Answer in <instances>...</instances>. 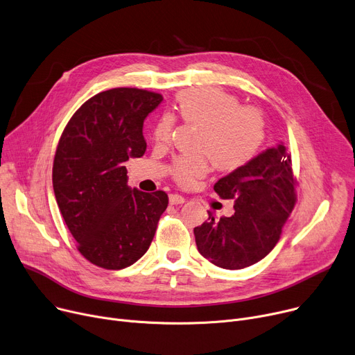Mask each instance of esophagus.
I'll return each instance as SVG.
<instances>
[{
	"label": "esophagus",
	"mask_w": 355,
	"mask_h": 355,
	"mask_svg": "<svg viewBox=\"0 0 355 355\" xmlns=\"http://www.w3.org/2000/svg\"><path fill=\"white\" fill-rule=\"evenodd\" d=\"M170 202L171 204H182V202H185V198L180 194H171L170 196Z\"/></svg>",
	"instance_id": "1"
}]
</instances>
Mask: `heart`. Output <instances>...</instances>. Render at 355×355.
<instances>
[{
  "mask_svg": "<svg viewBox=\"0 0 355 355\" xmlns=\"http://www.w3.org/2000/svg\"><path fill=\"white\" fill-rule=\"evenodd\" d=\"M175 112L181 120L198 128L196 151L205 154L221 171H237L255 158L266 138L264 116L255 107H241L237 97L217 88H190L178 94ZM174 118L162 115L153 130L157 146H167ZM209 168L205 155L177 157L171 175L182 185L202 178Z\"/></svg>",
  "mask_w": 355,
  "mask_h": 355,
  "instance_id": "1",
  "label": "heart"
}]
</instances>
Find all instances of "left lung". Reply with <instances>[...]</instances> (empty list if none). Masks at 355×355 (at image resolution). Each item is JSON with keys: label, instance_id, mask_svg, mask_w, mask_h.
I'll return each instance as SVG.
<instances>
[{"label": "left lung", "instance_id": "left-lung-1", "mask_svg": "<svg viewBox=\"0 0 355 355\" xmlns=\"http://www.w3.org/2000/svg\"><path fill=\"white\" fill-rule=\"evenodd\" d=\"M291 165L281 143L216 182L223 200L235 201L234 214L216 220L208 211V221L194 228L204 258L225 270H241L268 255L297 201Z\"/></svg>", "mask_w": 355, "mask_h": 355}]
</instances>
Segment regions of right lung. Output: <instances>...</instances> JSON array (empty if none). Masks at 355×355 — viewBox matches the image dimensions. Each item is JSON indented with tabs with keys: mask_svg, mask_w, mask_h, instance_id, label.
I'll use <instances>...</instances> for the list:
<instances>
[{
	"mask_svg": "<svg viewBox=\"0 0 355 355\" xmlns=\"http://www.w3.org/2000/svg\"><path fill=\"white\" fill-rule=\"evenodd\" d=\"M157 92L112 88L85 101L64 128L54 157L53 187L78 251L94 266L123 270L143 257L168 205L164 191L127 185L125 161L143 157L146 116Z\"/></svg>",
	"mask_w": 355,
	"mask_h": 355,
	"instance_id": "1",
	"label": "right lung"
}]
</instances>
